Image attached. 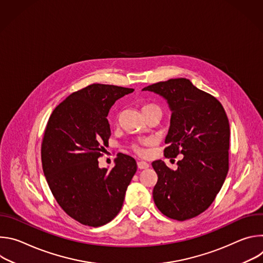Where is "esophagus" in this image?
<instances>
[{
    "label": "esophagus",
    "mask_w": 263,
    "mask_h": 263,
    "mask_svg": "<svg viewBox=\"0 0 263 263\" xmlns=\"http://www.w3.org/2000/svg\"><path fill=\"white\" fill-rule=\"evenodd\" d=\"M137 166H138L139 170H145V168H147L149 165H148V163H146L145 161H138V162H137Z\"/></svg>",
    "instance_id": "34e87169"
}]
</instances>
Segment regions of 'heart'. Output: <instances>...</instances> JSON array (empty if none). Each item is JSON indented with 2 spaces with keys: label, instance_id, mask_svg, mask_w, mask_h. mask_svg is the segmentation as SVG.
<instances>
[{
  "label": "heart",
  "instance_id": "1",
  "mask_svg": "<svg viewBox=\"0 0 263 263\" xmlns=\"http://www.w3.org/2000/svg\"><path fill=\"white\" fill-rule=\"evenodd\" d=\"M142 112H143L144 117H147L148 115H152V114H160V115H162L161 108H160L157 104H154V103L144 104V105L142 106ZM149 142H151V140L143 139V140L138 141L137 143H134V144L132 145L133 151H134L136 154H138V155H143L145 152H144V148H143L142 146L148 144Z\"/></svg>",
  "mask_w": 263,
  "mask_h": 263
}]
</instances>
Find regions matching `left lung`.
<instances>
[{
  "instance_id": "left-lung-1",
  "label": "left lung",
  "mask_w": 263,
  "mask_h": 263,
  "mask_svg": "<svg viewBox=\"0 0 263 263\" xmlns=\"http://www.w3.org/2000/svg\"><path fill=\"white\" fill-rule=\"evenodd\" d=\"M167 100L172 110L164 156L176 158L172 171L162 160L152 163L158 180L153 190L165 216L186 220L204 212L219 193L229 171V120L222 105L185 78L144 87Z\"/></svg>"
}]
</instances>
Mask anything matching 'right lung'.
Masks as SVG:
<instances>
[{"mask_svg":"<svg viewBox=\"0 0 263 263\" xmlns=\"http://www.w3.org/2000/svg\"><path fill=\"white\" fill-rule=\"evenodd\" d=\"M133 90L93 83L68 96L48 121L42 142L44 174L59 206L85 226L100 227L118 215L136 173L135 159L123 153L110 171L100 168L98 161L111 135L108 112Z\"/></svg>","mask_w":263,"mask_h":263,"instance_id":"right-lung-1","label":"right lung"}]
</instances>
